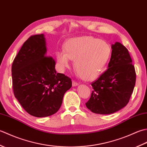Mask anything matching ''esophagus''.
<instances>
[{
  "label": "esophagus",
  "mask_w": 147,
  "mask_h": 147,
  "mask_svg": "<svg viewBox=\"0 0 147 147\" xmlns=\"http://www.w3.org/2000/svg\"><path fill=\"white\" fill-rule=\"evenodd\" d=\"M72 83H73V86H78V85H79V83H78L77 82H76V81H74V80L72 81Z\"/></svg>",
  "instance_id": "34e87169"
}]
</instances>
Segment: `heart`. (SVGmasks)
<instances>
[{
  "instance_id": "obj_1",
  "label": "heart",
  "mask_w": 147,
  "mask_h": 147,
  "mask_svg": "<svg viewBox=\"0 0 147 147\" xmlns=\"http://www.w3.org/2000/svg\"><path fill=\"white\" fill-rule=\"evenodd\" d=\"M111 55V47L107 42L83 36L68 40L64 45V51H57L55 57L61 71L69 67L73 60L80 76L84 80L93 81L104 71Z\"/></svg>"
}]
</instances>
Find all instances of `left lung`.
<instances>
[{
  "mask_svg": "<svg viewBox=\"0 0 147 147\" xmlns=\"http://www.w3.org/2000/svg\"><path fill=\"white\" fill-rule=\"evenodd\" d=\"M108 69L92 83L93 90L86 105L93 113L110 114L128 104L136 83V72L125 47L112 45Z\"/></svg>",
  "mask_w": 147,
  "mask_h": 147,
  "instance_id": "obj_1",
  "label": "left lung"
}]
</instances>
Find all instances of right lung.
<instances>
[{
  "label": "right lung",
  "mask_w": 147,
  "mask_h": 147,
  "mask_svg": "<svg viewBox=\"0 0 147 147\" xmlns=\"http://www.w3.org/2000/svg\"><path fill=\"white\" fill-rule=\"evenodd\" d=\"M47 55L44 35H32L23 43L12 65L15 97L28 113L37 117L56 113L64 93L72 86L70 78L56 73L55 60Z\"/></svg>",
  "instance_id": "obj_1"
}]
</instances>
